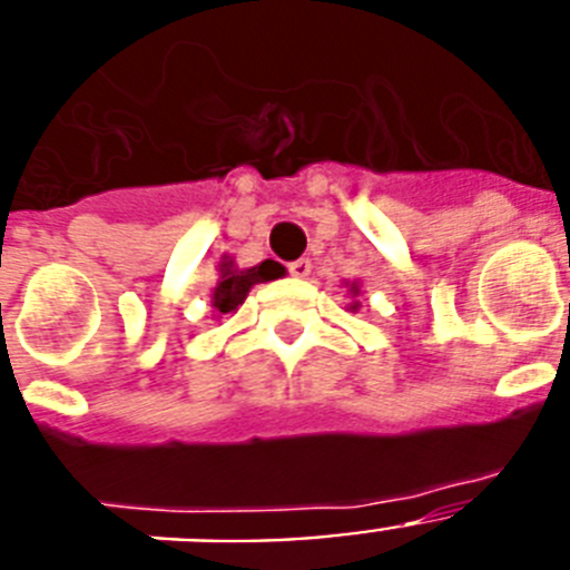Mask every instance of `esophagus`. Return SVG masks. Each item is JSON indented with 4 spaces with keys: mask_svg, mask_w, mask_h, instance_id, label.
I'll use <instances>...</instances> for the list:
<instances>
[{
    "mask_svg": "<svg viewBox=\"0 0 570 570\" xmlns=\"http://www.w3.org/2000/svg\"><path fill=\"white\" fill-rule=\"evenodd\" d=\"M311 268H314V265H311V259H305V256H302V259L291 262L288 274L296 276V279H305V276L311 274Z\"/></svg>",
    "mask_w": 570,
    "mask_h": 570,
    "instance_id": "esophagus-1",
    "label": "esophagus"
}]
</instances>
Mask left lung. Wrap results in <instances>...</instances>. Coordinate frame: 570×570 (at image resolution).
Returning <instances> with one entry per match:
<instances>
[{"label":"left lung","instance_id":"1","mask_svg":"<svg viewBox=\"0 0 570 570\" xmlns=\"http://www.w3.org/2000/svg\"><path fill=\"white\" fill-rule=\"evenodd\" d=\"M354 308H356V305H354Z\"/></svg>","mask_w":570,"mask_h":570}]
</instances>
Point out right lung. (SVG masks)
Returning a JSON list of instances; mask_svg holds the SVG:
<instances>
[{
    "label": "right lung",
    "instance_id": "1",
    "mask_svg": "<svg viewBox=\"0 0 570 570\" xmlns=\"http://www.w3.org/2000/svg\"><path fill=\"white\" fill-rule=\"evenodd\" d=\"M219 271H223V279H219V285L214 291V308L219 314H230V311L239 308L256 282H268L282 276V265L274 259H265L262 265H254V268L245 271H236L234 262H223Z\"/></svg>",
    "mask_w": 570,
    "mask_h": 570
}]
</instances>
